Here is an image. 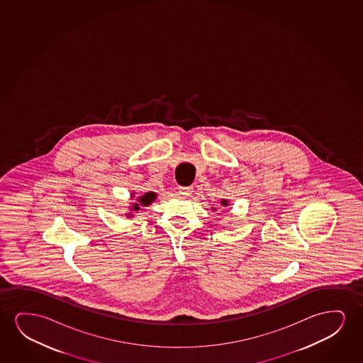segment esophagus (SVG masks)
Wrapping results in <instances>:
<instances>
[{
  "mask_svg": "<svg viewBox=\"0 0 363 363\" xmlns=\"http://www.w3.org/2000/svg\"><path fill=\"white\" fill-rule=\"evenodd\" d=\"M179 194H184V196H189V194L194 192V186H186V187L181 186V187H179Z\"/></svg>",
  "mask_w": 363,
  "mask_h": 363,
  "instance_id": "34e87169",
  "label": "esophagus"
}]
</instances>
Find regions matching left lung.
Returning a JSON list of instances; mask_svg holds the SVG:
<instances>
[{
	"label": "left lung",
	"mask_w": 363,
	"mask_h": 363,
	"mask_svg": "<svg viewBox=\"0 0 363 363\" xmlns=\"http://www.w3.org/2000/svg\"><path fill=\"white\" fill-rule=\"evenodd\" d=\"M227 202H228V201H222V202H220V203H223V206H227Z\"/></svg>",
	"instance_id": "obj_1"
}]
</instances>
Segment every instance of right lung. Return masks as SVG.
<instances>
[{
  "label": "right lung",
  "mask_w": 363,
  "mask_h": 363,
  "mask_svg": "<svg viewBox=\"0 0 363 363\" xmlns=\"http://www.w3.org/2000/svg\"><path fill=\"white\" fill-rule=\"evenodd\" d=\"M156 199V194L154 192H147V194H145L143 197H140L138 199V202H139L141 206H149L154 199ZM134 211H139L140 205L138 203H134V207H133Z\"/></svg>",
  "instance_id": "right-lung-1"
}]
</instances>
